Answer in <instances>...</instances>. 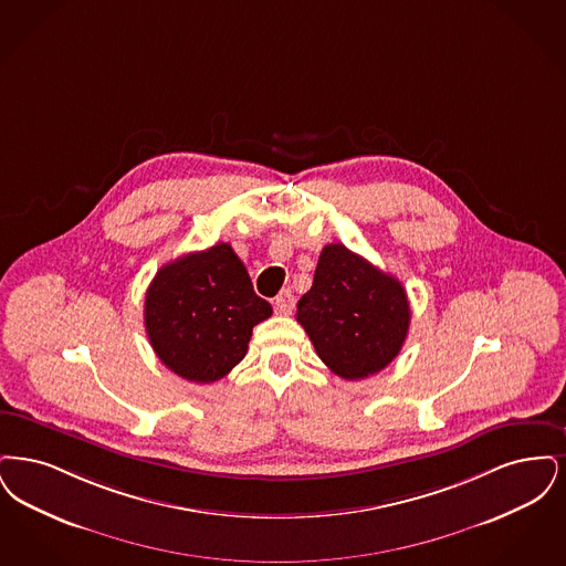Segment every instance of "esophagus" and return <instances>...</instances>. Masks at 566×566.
Returning a JSON list of instances; mask_svg holds the SVG:
<instances>
[{
	"mask_svg": "<svg viewBox=\"0 0 566 566\" xmlns=\"http://www.w3.org/2000/svg\"><path fill=\"white\" fill-rule=\"evenodd\" d=\"M294 306L295 297L290 290H285V292H281V294L274 297V311H276L279 315H292Z\"/></svg>",
	"mask_w": 566,
	"mask_h": 566,
	"instance_id": "esophagus-1",
	"label": "esophagus"
}]
</instances>
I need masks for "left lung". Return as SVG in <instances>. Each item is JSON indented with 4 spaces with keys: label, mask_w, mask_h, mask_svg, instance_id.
Returning a JSON list of instances; mask_svg holds the SVG:
<instances>
[{
    "label": "left lung",
    "mask_w": 566,
    "mask_h": 566,
    "mask_svg": "<svg viewBox=\"0 0 566 566\" xmlns=\"http://www.w3.org/2000/svg\"><path fill=\"white\" fill-rule=\"evenodd\" d=\"M403 285L343 243L323 247L295 319L321 361L345 380L368 378L399 355L410 327Z\"/></svg>",
    "instance_id": "8db88e82"
}]
</instances>
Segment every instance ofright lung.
Segmentation results:
<instances>
[{
    "label": "right lung",
    "instance_id": "add662e5",
    "mask_svg": "<svg viewBox=\"0 0 566 566\" xmlns=\"http://www.w3.org/2000/svg\"><path fill=\"white\" fill-rule=\"evenodd\" d=\"M272 306L253 292L228 243L177 258L156 272L146 294L149 345L177 376L216 382L245 357L253 327Z\"/></svg>",
    "mask_w": 566,
    "mask_h": 566
}]
</instances>
